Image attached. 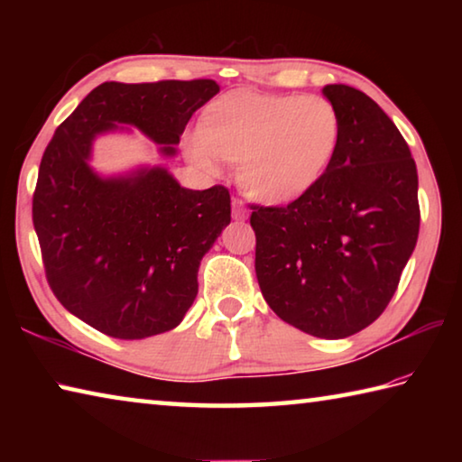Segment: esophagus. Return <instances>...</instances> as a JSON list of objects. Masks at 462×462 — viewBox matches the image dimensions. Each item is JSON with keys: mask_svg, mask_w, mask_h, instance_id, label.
Segmentation results:
<instances>
[{"mask_svg": "<svg viewBox=\"0 0 462 462\" xmlns=\"http://www.w3.org/2000/svg\"><path fill=\"white\" fill-rule=\"evenodd\" d=\"M232 217L234 220H246L248 217V209L238 198H232Z\"/></svg>", "mask_w": 462, "mask_h": 462, "instance_id": "34e87169", "label": "esophagus"}]
</instances>
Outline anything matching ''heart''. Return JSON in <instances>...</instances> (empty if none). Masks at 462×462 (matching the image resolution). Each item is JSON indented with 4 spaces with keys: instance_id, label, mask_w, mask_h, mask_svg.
I'll return each instance as SVG.
<instances>
[{
    "instance_id": "1",
    "label": "heart",
    "mask_w": 462,
    "mask_h": 462,
    "mask_svg": "<svg viewBox=\"0 0 462 462\" xmlns=\"http://www.w3.org/2000/svg\"><path fill=\"white\" fill-rule=\"evenodd\" d=\"M340 132L338 109L326 97L236 91L206 107L187 152L208 169L216 156L240 162L238 181L248 195L289 203L322 181Z\"/></svg>"
}]
</instances>
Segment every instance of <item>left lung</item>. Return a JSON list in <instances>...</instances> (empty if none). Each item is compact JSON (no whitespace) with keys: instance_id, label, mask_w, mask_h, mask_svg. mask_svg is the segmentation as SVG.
Listing matches in <instances>:
<instances>
[{"instance_id":"left-lung-1","label":"left lung","mask_w":462,"mask_h":462,"mask_svg":"<svg viewBox=\"0 0 462 462\" xmlns=\"http://www.w3.org/2000/svg\"><path fill=\"white\" fill-rule=\"evenodd\" d=\"M340 144L328 173L287 206H250L254 271L269 308L318 338H346L389 306L420 232L418 171L389 116L326 85Z\"/></svg>"}]
</instances>
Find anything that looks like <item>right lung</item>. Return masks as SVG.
I'll return each mask as SVG.
<instances>
[{
    "mask_svg": "<svg viewBox=\"0 0 462 462\" xmlns=\"http://www.w3.org/2000/svg\"><path fill=\"white\" fill-rule=\"evenodd\" d=\"M214 79L97 85L54 132L32 195L44 275L73 316L122 340L173 330L198 295V269L230 224L224 185L185 189L165 169L99 179L96 134L132 124L173 154Z\"/></svg>",
    "mask_w": 462,
    "mask_h": 462,
    "instance_id": "right-lung-1",
    "label": "right lung"
}]
</instances>
